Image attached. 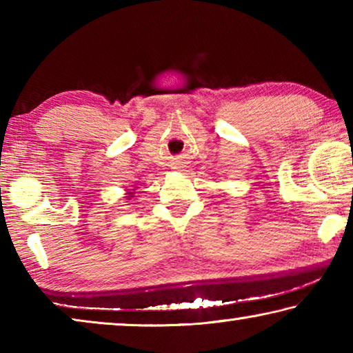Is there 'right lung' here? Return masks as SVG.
Here are the masks:
<instances>
[{"instance_id":"add662e5","label":"right lung","mask_w":353,"mask_h":353,"mask_svg":"<svg viewBox=\"0 0 353 353\" xmlns=\"http://www.w3.org/2000/svg\"><path fill=\"white\" fill-rule=\"evenodd\" d=\"M134 194H135V190H132V191H129V193H128V196H126V198H128V199H132V198H134Z\"/></svg>"}]
</instances>
